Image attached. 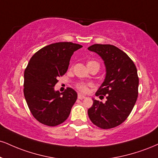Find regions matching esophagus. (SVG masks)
<instances>
[{"mask_svg": "<svg viewBox=\"0 0 158 158\" xmlns=\"http://www.w3.org/2000/svg\"><path fill=\"white\" fill-rule=\"evenodd\" d=\"M85 98V96H84V95L78 94V98H79V99H83V98Z\"/></svg>", "mask_w": 158, "mask_h": 158, "instance_id": "obj_1", "label": "esophagus"}]
</instances>
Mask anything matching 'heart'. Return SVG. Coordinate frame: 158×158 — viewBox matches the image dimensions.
<instances>
[{"label": "heart", "instance_id": "obj_1", "mask_svg": "<svg viewBox=\"0 0 158 158\" xmlns=\"http://www.w3.org/2000/svg\"><path fill=\"white\" fill-rule=\"evenodd\" d=\"M98 64L97 62H95V61H89V62H87V67H88V66L91 65V64ZM77 87L78 90L81 91V92H87V89H88V86H87V85L84 84V83H79V84L77 85Z\"/></svg>", "mask_w": 158, "mask_h": 158}]
</instances>
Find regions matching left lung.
<instances>
[{
    "mask_svg": "<svg viewBox=\"0 0 158 158\" xmlns=\"http://www.w3.org/2000/svg\"><path fill=\"white\" fill-rule=\"evenodd\" d=\"M87 49L104 61L105 78L96 96L107 98L104 103L93 98L88 116L100 128H113L126 120L135 104L139 84L137 68L126 53L113 45L94 44Z\"/></svg>",
    "mask_w": 158,
    "mask_h": 158,
    "instance_id": "left-lung-1",
    "label": "left lung"
}]
</instances>
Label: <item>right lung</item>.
Returning a JSON list of instances; mask_svg holds the SVG:
<instances>
[{
	"label": "right lung",
	"mask_w": 158,
	"mask_h": 158,
	"mask_svg": "<svg viewBox=\"0 0 158 158\" xmlns=\"http://www.w3.org/2000/svg\"><path fill=\"white\" fill-rule=\"evenodd\" d=\"M82 45L61 42L43 47L28 62L24 72V96L33 116L47 126L63 123L77 98L73 89L54 90L57 78L67 71L74 51Z\"/></svg>",
	"instance_id": "obj_1"
}]
</instances>
